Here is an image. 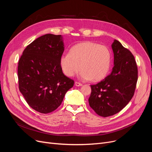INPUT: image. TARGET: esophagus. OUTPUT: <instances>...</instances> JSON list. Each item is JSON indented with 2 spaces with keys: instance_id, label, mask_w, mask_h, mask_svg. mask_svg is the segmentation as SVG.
<instances>
[{
  "instance_id": "esophagus-1",
  "label": "esophagus",
  "mask_w": 152,
  "mask_h": 152,
  "mask_svg": "<svg viewBox=\"0 0 152 152\" xmlns=\"http://www.w3.org/2000/svg\"><path fill=\"white\" fill-rule=\"evenodd\" d=\"M75 85L76 86H82V84L81 83H80V82H75Z\"/></svg>"
}]
</instances>
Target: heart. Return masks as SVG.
<instances>
[{"mask_svg":"<svg viewBox=\"0 0 152 152\" xmlns=\"http://www.w3.org/2000/svg\"><path fill=\"white\" fill-rule=\"evenodd\" d=\"M112 64V52L106 45L91 41L77 44L70 49V53L63 54L60 65L63 73L73 77L82 70L80 76L84 80L98 82L103 80L108 73Z\"/></svg>","mask_w":152,"mask_h":152,"instance_id":"obj_1","label":"heart"}]
</instances>
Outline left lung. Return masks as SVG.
Instances as JSON below:
<instances>
[{"mask_svg": "<svg viewBox=\"0 0 152 152\" xmlns=\"http://www.w3.org/2000/svg\"><path fill=\"white\" fill-rule=\"evenodd\" d=\"M114 66L112 73L98 84L91 85V108L103 117L122 110L134 96L137 81V66L134 56L118 40L112 45Z\"/></svg>", "mask_w": 152, "mask_h": 152, "instance_id": "1", "label": "left lung"}]
</instances>
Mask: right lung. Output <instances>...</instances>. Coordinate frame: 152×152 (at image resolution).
<instances>
[{"instance_id":"1","label":"right lung","mask_w":152,"mask_h":152,"mask_svg":"<svg viewBox=\"0 0 152 152\" xmlns=\"http://www.w3.org/2000/svg\"><path fill=\"white\" fill-rule=\"evenodd\" d=\"M63 51L61 35L48 34L27 45L19 59L20 91L37 112L45 114L57 109L74 84L62 72L60 58Z\"/></svg>"}]
</instances>
